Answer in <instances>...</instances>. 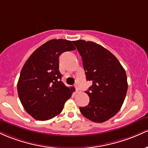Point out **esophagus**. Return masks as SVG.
<instances>
[{"instance_id":"obj_1","label":"esophagus","mask_w":148,"mask_h":148,"mask_svg":"<svg viewBox=\"0 0 148 148\" xmlns=\"http://www.w3.org/2000/svg\"><path fill=\"white\" fill-rule=\"evenodd\" d=\"M75 91H76V93H79V92H80V89H79V87H77V85L75 86Z\"/></svg>"}]
</instances>
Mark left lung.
Returning <instances> with one entry per match:
<instances>
[{"label": "left lung", "instance_id": "obj_1", "mask_svg": "<svg viewBox=\"0 0 148 148\" xmlns=\"http://www.w3.org/2000/svg\"><path fill=\"white\" fill-rule=\"evenodd\" d=\"M82 57L87 80L92 85L85 93L89 103L79 110L86 118L101 123L120 110L127 94L125 70L110 51L99 44L83 40L73 41Z\"/></svg>", "mask_w": 148, "mask_h": 148}]
</instances>
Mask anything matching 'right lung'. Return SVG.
Returning <instances> with one entry per match:
<instances>
[{
    "label": "right lung",
    "instance_id": "add662e5",
    "mask_svg": "<svg viewBox=\"0 0 148 148\" xmlns=\"http://www.w3.org/2000/svg\"><path fill=\"white\" fill-rule=\"evenodd\" d=\"M75 49L71 41L53 39L38 47L24 64L17 83L18 95L34 119L45 121L60 114L75 90L61 82L59 70V56Z\"/></svg>",
    "mask_w": 148,
    "mask_h": 148
}]
</instances>
